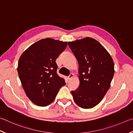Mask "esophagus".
I'll list each match as a JSON object with an SVG mask.
<instances>
[{
  "instance_id": "esophagus-1",
  "label": "esophagus",
  "mask_w": 133,
  "mask_h": 133,
  "mask_svg": "<svg viewBox=\"0 0 133 133\" xmlns=\"http://www.w3.org/2000/svg\"><path fill=\"white\" fill-rule=\"evenodd\" d=\"M73 77H74V74H70V76L67 77V79H68L69 80V79H71L72 78H73Z\"/></svg>"
}]
</instances>
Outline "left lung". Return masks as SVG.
I'll use <instances>...</instances> for the list:
<instances>
[{"instance_id":"1","label":"left lung","mask_w":133,"mask_h":133,"mask_svg":"<svg viewBox=\"0 0 133 133\" xmlns=\"http://www.w3.org/2000/svg\"><path fill=\"white\" fill-rule=\"evenodd\" d=\"M79 65V86L71 91L74 102L84 109L92 108L99 103L114 76V63L107 49L90 37L69 42Z\"/></svg>"}]
</instances>
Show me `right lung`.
Masks as SVG:
<instances>
[{
  "instance_id": "obj_1",
  "label": "right lung",
  "mask_w": 133,
  "mask_h": 133,
  "mask_svg": "<svg viewBox=\"0 0 133 133\" xmlns=\"http://www.w3.org/2000/svg\"><path fill=\"white\" fill-rule=\"evenodd\" d=\"M67 45V42L47 38L33 43L20 57L18 76L26 95L36 105L50 104L66 84L56 73V59Z\"/></svg>"
}]
</instances>
